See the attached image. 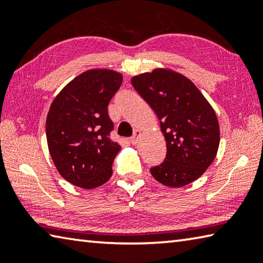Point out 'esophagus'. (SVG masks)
I'll list each match as a JSON object with an SVG mask.
<instances>
[{"instance_id": "obj_1", "label": "esophagus", "mask_w": 263, "mask_h": 263, "mask_svg": "<svg viewBox=\"0 0 263 263\" xmlns=\"http://www.w3.org/2000/svg\"><path fill=\"white\" fill-rule=\"evenodd\" d=\"M140 137H141V131L140 130H136L135 131V135H133V137H131V139H130L131 144L137 145L138 141H139V139H140Z\"/></svg>"}]
</instances>
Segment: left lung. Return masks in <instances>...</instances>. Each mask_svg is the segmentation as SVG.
<instances>
[{"label":"left lung","instance_id":"1","mask_svg":"<svg viewBox=\"0 0 263 263\" xmlns=\"http://www.w3.org/2000/svg\"><path fill=\"white\" fill-rule=\"evenodd\" d=\"M154 110L167 145L164 161L151 168L160 183L180 188L197 180L215 160L219 124L215 110L188 78L157 68L131 80Z\"/></svg>","mask_w":263,"mask_h":263}]
</instances>
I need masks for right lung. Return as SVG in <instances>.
I'll return each mask as SVG.
<instances>
[{
	"mask_svg": "<svg viewBox=\"0 0 263 263\" xmlns=\"http://www.w3.org/2000/svg\"><path fill=\"white\" fill-rule=\"evenodd\" d=\"M123 81L111 69H89L53 100L46 118L48 151L59 174L80 188L94 189L112 175L121 146L110 139L108 105Z\"/></svg>",
	"mask_w": 263,
	"mask_h": 263,
	"instance_id": "add662e5",
	"label": "right lung"
}]
</instances>
